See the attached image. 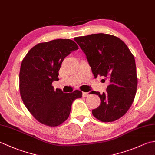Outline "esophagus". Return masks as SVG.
Masks as SVG:
<instances>
[{
    "label": "esophagus",
    "mask_w": 155,
    "mask_h": 155,
    "mask_svg": "<svg viewBox=\"0 0 155 155\" xmlns=\"http://www.w3.org/2000/svg\"><path fill=\"white\" fill-rule=\"evenodd\" d=\"M88 96V93H86V92H83V97H87Z\"/></svg>",
    "instance_id": "34e87169"
}]
</instances>
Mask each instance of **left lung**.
I'll return each instance as SVG.
<instances>
[{
  "label": "left lung",
  "instance_id": "left-lung-1",
  "mask_svg": "<svg viewBox=\"0 0 155 155\" xmlns=\"http://www.w3.org/2000/svg\"><path fill=\"white\" fill-rule=\"evenodd\" d=\"M74 40L86 54L92 72L108 79L105 93L98 95L101 104L92 110L102 122H113L126 114L137 93L138 79L135 60L127 45L115 36L98 33L75 37Z\"/></svg>",
  "mask_w": 155,
  "mask_h": 155
}]
</instances>
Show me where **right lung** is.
Wrapping results in <instances>:
<instances>
[{
    "label": "right lung",
    "instance_id": "obj_1",
    "mask_svg": "<svg viewBox=\"0 0 155 155\" xmlns=\"http://www.w3.org/2000/svg\"><path fill=\"white\" fill-rule=\"evenodd\" d=\"M78 49L71 39H56L36 45L22 61L19 90L23 103L38 122L57 127L67 119L71 105L83 93L76 90L64 93L54 89L52 83L58 80V71L64 58Z\"/></svg>",
    "mask_w": 155,
    "mask_h": 155
}]
</instances>
